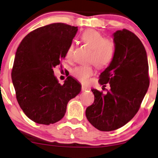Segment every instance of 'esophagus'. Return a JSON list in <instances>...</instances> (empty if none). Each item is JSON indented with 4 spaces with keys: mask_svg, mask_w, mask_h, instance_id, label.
<instances>
[{
    "mask_svg": "<svg viewBox=\"0 0 158 158\" xmlns=\"http://www.w3.org/2000/svg\"><path fill=\"white\" fill-rule=\"evenodd\" d=\"M89 87L85 86V85H82V91H87L89 90Z\"/></svg>",
    "mask_w": 158,
    "mask_h": 158,
    "instance_id": "34e87169",
    "label": "esophagus"
}]
</instances>
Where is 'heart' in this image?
Segmentation results:
<instances>
[{
	"mask_svg": "<svg viewBox=\"0 0 158 158\" xmlns=\"http://www.w3.org/2000/svg\"><path fill=\"white\" fill-rule=\"evenodd\" d=\"M81 39L83 43L91 48L89 61L93 62L97 67H106L111 62L115 54V44L111 40L104 36L94 29H89L81 34ZM73 44H70L66 52V57L70 59L73 56ZM94 73L91 65L80 66L73 70V75L82 83L88 82L89 78Z\"/></svg>",
	"mask_w": 158,
	"mask_h": 158,
	"instance_id": "obj_1",
	"label": "heart"
}]
</instances>
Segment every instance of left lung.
Segmentation results:
<instances>
[{
    "mask_svg": "<svg viewBox=\"0 0 158 158\" xmlns=\"http://www.w3.org/2000/svg\"><path fill=\"white\" fill-rule=\"evenodd\" d=\"M114 58L100 75L101 85L110 84L106 94L91 89L94 102L85 110L90 123L101 131L122 127L137 114L149 85L144 46L136 35L123 29L113 34Z\"/></svg>",
    "mask_w": 158,
    "mask_h": 158,
    "instance_id": "1",
    "label": "left lung"
}]
</instances>
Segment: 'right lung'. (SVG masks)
Instances as JSON below:
<instances>
[{
    "instance_id": "right-lung-1",
    "label": "right lung",
    "mask_w": 158,
    "mask_h": 158,
    "mask_svg": "<svg viewBox=\"0 0 158 158\" xmlns=\"http://www.w3.org/2000/svg\"><path fill=\"white\" fill-rule=\"evenodd\" d=\"M77 27L52 23L25 36L15 53L11 79L19 106L38 124H54L64 117L67 103L81 92V85L69 77L58 83L53 68L64 59Z\"/></svg>"
}]
</instances>
